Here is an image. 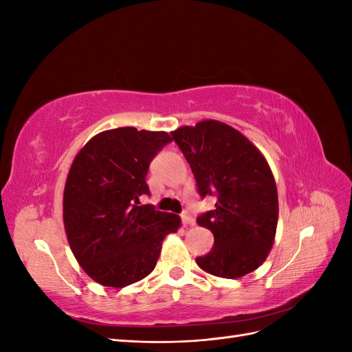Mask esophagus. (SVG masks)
I'll use <instances>...</instances> for the list:
<instances>
[{"mask_svg": "<svg viewBox=\"0 0 352 352\" xmlns=\"http://www.w3.org/2000/svg\"><path fill=\"white\" fill-rule=\"evenodd\" d=\"M180 219H182L184 225H189V226H194L195 225V219H194V216L190 214L188 210L182 211V214H180Z\"/></svg>", "mask_w": 352, "mask_h": 352, "instance_id": "34e87169", "label": "esophagus"}]
</instances>
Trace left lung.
Instances as JSON below:
<instances>
[{
    "label": "left lung",
    "instance_id": "obj_1",
    "mask_svg": "<svg viewBox=\"0 0 352 352\" xmlns=\"http://www.w3.org/2000/svg\"><path fill=\"white\" fill-rule=\"evenodd\" d=\"M192 170L201 198L216 197L198 225L214 235L212 250L197 264L219 278L235 279L258 269L273 247L279 202L263 154L233 127L204 120L172 132Z\"/></svg>",
    "mask_w": 352,
    "mask_h": 352
}]
</instances>
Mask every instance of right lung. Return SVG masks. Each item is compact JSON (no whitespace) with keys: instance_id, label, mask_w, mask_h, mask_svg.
Returning a JSON list of instances; mask_svg holds the SVG:
<instances>
[{"instance_id":"add662e5","label":"right lung","mask_w":352,"mask_h":352,"mask_svg":"<svg viewBox=\"0 0 352 352\" xmlns=\"http://www.w3.org/2000/svg\"><path fill=\"white\" fill-rule=\"evenodd\" d=\"M172 141L166 132L117 127L94 136L74 158L63 219L72 252L91 279L123 287L150 274L162 242L180 226L177 214L140 206L150 195L146 173Z\"/></svg>"}]
</instances>
